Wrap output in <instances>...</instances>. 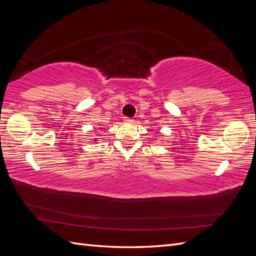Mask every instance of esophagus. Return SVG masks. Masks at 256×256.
I'll return each instance as SVG.
<instances>
[{"label": "esophagus", "instance_id": "34e87169", "mask_svg": "<svg viewBox=\"0 0 256 256\" xmlns=\"http://www.w3.org/2000/svg\"><path fill=\"white\" fill-rule=\"evenodd\" d=\"M124 122H127V124H131V122H134V120L130 118H124Z\"/></svg>", "mask_w": 256, "mask_h": 256}]
</instances>
